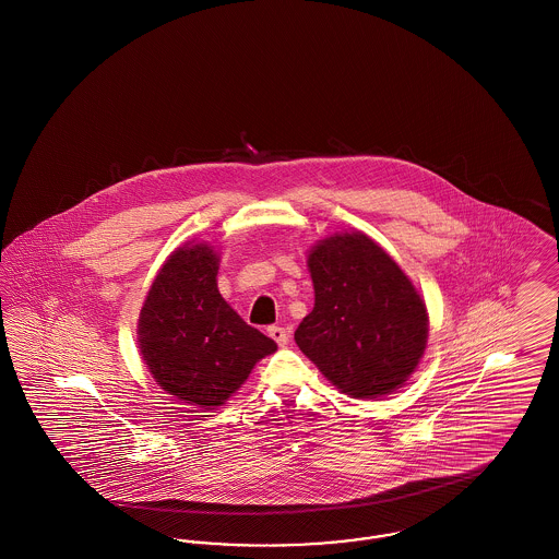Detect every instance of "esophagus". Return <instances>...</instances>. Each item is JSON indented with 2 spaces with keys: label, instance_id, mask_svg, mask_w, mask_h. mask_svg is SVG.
I'll list each match as a JSON object with an SVG mask.
<instances>
[{
  "label": "esophagus",
  "instance_id": "1",
  "mask_svg": "<svg viewBox=\"0 0 559 559\" xmlns=\"http://www.w3.org/2000/svg\"><path fill=\"white\" fill-rule=\"evenodd\" d=\"M267 335L278 344V346H287L289 344V331L283 326H267Z\"/></svg>",
  "mask_w": 559,
  "mask_h": 559
}]
</instances>
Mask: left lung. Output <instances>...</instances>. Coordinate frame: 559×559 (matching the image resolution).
I'll use <instances>...</instances> for the list:
<instances>
[{"mask_svg":"<svg viewBox=\"0 0 559 559\" xmlns=\"http://www.w3.org/2000/svg\"><path fill=\"white\" fill-rule=\"evenodd\" d=\"M314 308L295 344L352 399L396 392L427 346L426 301L396 260L360 230L319 240L308 253Z\"/></svg>","mask_w":559,"mask_h":559,"instance_id":"8db88e82","label":"left lung"}]
</instances>
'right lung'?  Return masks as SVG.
<instances>
[{
	"mask_svg": "<svg viewBox=\"0 0 559 559\" xmlns=\"http://www.w3.org/2000/svg\"><path fill=\"white\" fill-rule=\"evenodd\" d=\"M219 253L178 247L160 266L138 317V347L160 390L199 408L226 404L276 344L217 292Z\"/></svg>",
	"mask_w": 559,
	"mask_h": 559,
	"instance_id": "add662e5",
	"label": "right lung"
}]
</instances>
